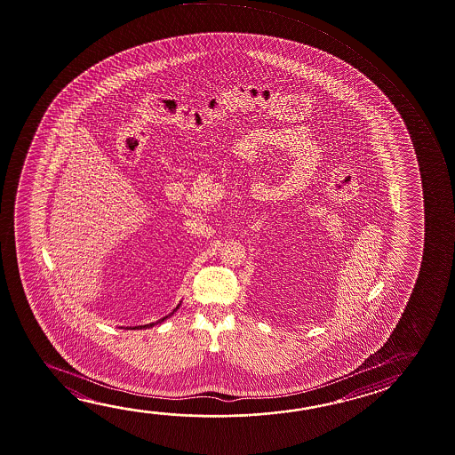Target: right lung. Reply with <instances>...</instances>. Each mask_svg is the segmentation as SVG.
<instances>
[{
	"label": "right lung",
	"mask_w": 455,
	"mask_h": 455,
	"mask_svg": "<svg viewBox=\"0 0 455 455\" xmlns=\"http://www.w3.org/2000/svg\"><path fill=\"white\" fill-rule=\"evenodd\" d=\"M180 305L176 306V309H174V311H172V314H168V315H164V319H160V321L152 322V323H148V325H138V327H132V328H130V330H142V328H152V327H154V325H156V323H162V322L166 321V319H168V317H170V315H172V314L176 313V311H178V309H180Z\"/></svg>",
	"instance_id": "add662e5"
}]
</instances>
